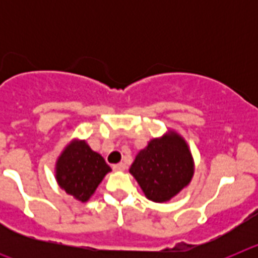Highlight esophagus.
Here are the masks:
<instances>
[{
    "instance_id": "obj_1",
    "label": "esophagus",
    "mask_w": 258,
    "mask_h": 258,
    "mask_svg": "<svg viewBox=\"0 0 258 258\" xmlns=\"http://www.w3.org/2000/svg\"><path fill=\"white\" fill-rule=\"evenodd\" d=\"M112 168H113V170H125L126 165H125L124 163H118V164H115Z\"/></svg>"
}]
</instances>
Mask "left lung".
<instances>
[{
    "label": "left lung",
    "mask_w": 258,
    "mask_h": 258,
    "mask_svg": "<svg viewBox=\"0 0 258 258\" xmlns=\"http://www.w3.org/2000/svg\"><path fill=\"white\" fill-rule=\"evenodd\" d=\"M131 173L150 200L163 203L172 199L194 174L192 157L178 134L170 133L152 140L141 150L131 166Z\"/></svg>",
    "instance_id": "8db88e82"
}]
</instances>
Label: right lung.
<instances>
[{"label":"right lung","instance_id":"add662e5","mask_svg":"<svg viewBox=\"0 0 258 258\" xmlns=\"http://www.w3.org/2000/svg\"><path fill=\"white\" fill-rule=\"evenodd\" d=\"M109 170L103 157L80 141L68 146L58 159L56 179L66 192L86 202Z\"/></svg>","mask_w":258,"mask_h":258}]
</instances>
